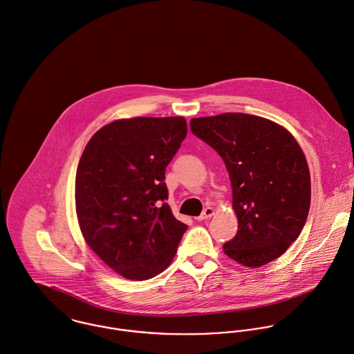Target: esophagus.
I'll use <instances>...</instances> for the list:
<instances>
[{
    "instance_id": "obj_1",
    "label": "esophagus",
    "mask_w": 354,
    "mask_h": 354,
    "mask_svg": "<svg viewBox=\"0 0 354 354\" xmlns=\"http://www.w3.org/2000/svg\"><path fill=\"white\" fill-rule=\"evenodd\" d=\"M213 214H214V211H213V208L211 207H208V208H205L204 209V212L201 213L198 217H197V220H205V218H209V217H212Z\"/></svg>"
}]
</instances>
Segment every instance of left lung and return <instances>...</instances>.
I'll list each match as a JSON object with an SVG mask.
<instances>
[{
	"mask_svg": "<svg viewBox=\"0 0 354 354\" xmlns=\"http://www.w3.org/2000/svg\"><path fill=\"white\" fill-rule=\"evenodd\" d=\"M190 129L218 153L230 175L238 231L223 245L224 253L253 268L281 257L310 207V175L299 145L278 123L248 113L192 119Z\"/></svg>",
	"mask_w": 354,
	"mask_h": 354,
	"instance_id": "8db88e82",
	"label": "left lung"
}]
</instances>
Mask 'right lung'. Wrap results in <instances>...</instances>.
<instances>
[{"instance_id": "1", "label": "right lung", "mask_w": 354, "mask_h": 354, "mask_svg": "<svg viewBox=\"0 0 354 354\" xmlns=\"http://www.w3.org/2000/svg\"><path fill=\"white\" fill-rule=\"evenodd\" d=\"M186 134L180 116L122 119L100 129L82 153L75 179L80 231L126 279L162 272L187 230L165 203L164 182Z\"/></svg>"}]
</instances>
